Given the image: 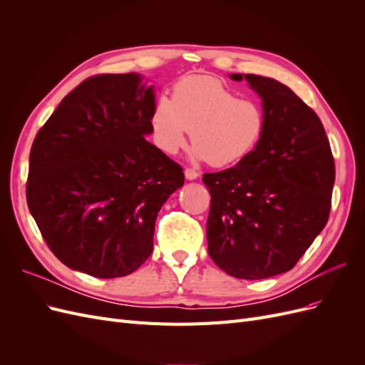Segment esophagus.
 <instances>
[{"label":"esophagus","instance_id":"1","mask_svg":"<svg viewBox=\"0 0 365 365\" xmlns=\"http://www.w3.org/2000/svg\"><path fill=\"white\" fill-rule=\"evenodd\" d=\"M184 175H185V178L187 180H196L197 176H200V172H196L195 169H185V172H184Z\"/></svg>","mask_w":365,"mask_h":365}]
</instances>
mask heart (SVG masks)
<instances>
[{
    "mask_svg": "<svg viewBox=\"0 0 365 365\" xmlns=\"http://www.w3.org/2000/svg\"><path fill=\"white\" fill-rule=\"evenodd\" d=\"M150 125L165 153H178L190 130L195 158L227 168L256 149L264 113L259 102L239 97L216 77L189 76L173 86L172 101L161 97L155 103Z\"/></svg>",
    "mask_w": 365,
    "mask_h": 365,
    "instance_id": "b5f03b06",
    "label": "heart"
}]
</instances>
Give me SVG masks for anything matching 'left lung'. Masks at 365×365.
<instances>
[{
	"instance_id": "left-lung-1",
	"label": "left lung",
	"mask_w": 365,
	"mask_h": 365,
	"mask_svg": "<svg viewBox=\"0 0 365 365\" xmlns=\"http://www.w3.org/2000/svg\"><path fill=\"white\" fill-rule=\"evenodd\" d=\"M230 77L260 96L264 129L247 158L204 175L208 254L233 277L260 280L292 269L322 233L335 163L322 120L291 88L256 74Z\"/></svg>"
}]
</instances>
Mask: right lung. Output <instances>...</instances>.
I'll return each instance as SVG.
<instances>
[{
    "label": "right lung",
    "mask_w": 365,
    "mask_h": 365,
    "mask_svg": "<svg viewBox=\"0 0 365 365\" xmlns=\"http://www.w3.org/2000/svg\"><path fill=\"white\" fill-rule=\"evenodd\" d=\"M153 106V86L140 74H97L36 134L27 205L68 268L114 279L150 256L160 208L184 184L181 165L145 138Z\"/></svg>",
    "instance_id": "right-lung-1"
}]
</instances>
